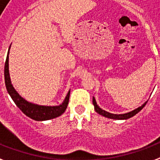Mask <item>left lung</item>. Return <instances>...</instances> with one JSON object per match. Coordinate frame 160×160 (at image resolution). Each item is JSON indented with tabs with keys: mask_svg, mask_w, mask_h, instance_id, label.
I'll list each match as a JSON object with an SVG mask.
<instances>
[{
	"mask_svg": "<svg viewBox=\"0 0 160 160\" xmlns=\"http://www.w3.org/2000/svg\"><path fill=\"white\" fill-rule=\"evenodd\" d=\"M146 103L145 102L144 105H142V106L139 107L138 109H134L133 111L131 112H129V113H126V114H110L109 112L105 111V110H103L102 109H100V107L98 106V105L96 104V101H95V99L93 97V105L95 106V111L97 112L98 114H101L103 116L107 117V118H109V119H129V118H131L133 117L134 115L137 114V113H139L140 110H141L145 105H146Z\"/></svg>",
	"mask_w": 160,
	"mask_h": 160,
	"instance_id": "obj_1",
	"label": "left lung"
}]
</instances>
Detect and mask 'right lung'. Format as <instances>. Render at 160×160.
<instances>
[{"label":"right lung","instance_id":"add662e5","mask_svg":"<svg viewBox=\"0 0 160 160\" xmlns=\"http://www.w3.org/2000/svg\"><path fill=\"white\" fill-rule=\"evenodd\" d=\"M9 51L6 56V62H5V83H6V87L7 89V91L14 100V102L19 109L23 112L24 114L27 115L28 117L31 118L32 119L37 120V121H42V120H48V119H54L56 117L60 116L65 111L67 108L69 100H70V93L66 95L64 102L60 105L58 106H41V105H37L31 104V103L27 102L23 98H21L19 94L16 92L15 89L13 88L10 80V75H9L8 70V60H9Z\"/></svg>","mask_w":160,"mask_h":160}]
</instances>
